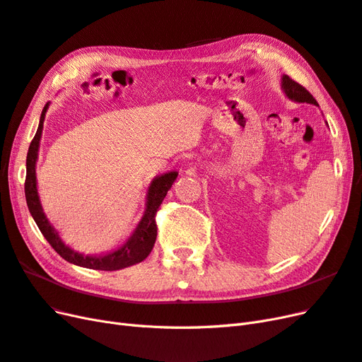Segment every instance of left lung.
Returning a JSON list of instances; mask_svg holds the SVG:
<instances>
[{
	"instance_id": "left-lung-1",
	"label": "left lung",
	"mask_w": 362,
	"mask_h": 362,
	"mask_svg": "<svg viewBox=\"0 0 362 362\" xmlns=\"http://www.w3.org/2000/svg\"><path fill=\"white\" fill-rule=\"evenodd\" d=\"M281 89L284 90V93H286L288 100H291L294 103H306V104L319 105L313 98V95L306 90L305 87H302L299 83L293 81L288 75H282Z\"/></svg>"
}]
</instances>
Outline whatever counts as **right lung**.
I'll list each match as a JSON object with an SVG mask.
<instances>
[{"instance_id":"1","label":"right lung","mask_w":362,"mask_h":362,"mask_svg":"<svg viewBox=\"0 0 362 362\" xmlns=\"http://www.w3.org/2000/svg\"><path fill=\"white\" fill-rule=\"evenodd\" d=\"M49 103L43 107L39 127L36 131V136L33 137L28 154H27V177H25V199L28 210L35 218L36 225L39 226L40 233L47 238V242L52 246V249L57 254L66 259L68 262H72L75 266L93 269V270H120L129 266H134L137 262L144 261L149 254L152 247H154L156 238H157V223H156V214L160 204L166 198L168 192L170 190L172 184L178 177V172H168L156 177L151 181V185L146 194V208L145 214L140 218L139 225L136 226L134 233L129 235L127 242L117 247L113 252H108L104 255H84L71 249L63 243L60 238L57 229L54 228L47 214L43 213V208L40 204L39 192H37V180H36V161L39 157V146H40V137L43 129V120H45V115L48 110Z\"/></svg>"}]
</instances>
